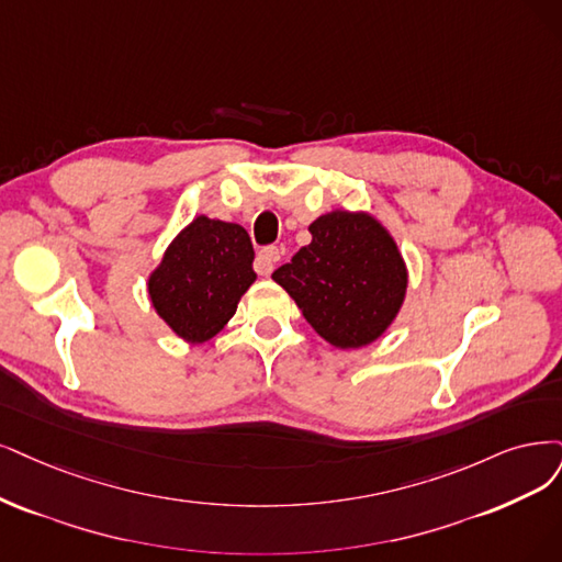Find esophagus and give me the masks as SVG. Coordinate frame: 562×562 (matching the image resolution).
I'll list each match as a JSON object with an SVG mask.
<instances>
[{
    "instance_id": "34e87169",
    "label": "esophagus",
    "mask_w": 562,
    "mask_h": 562,
    "mask_svg": "<svg viewBox=\"0 0 562 562\" xmlns=\"http://www.w3.org/2000/svg\"><path fill=\"white\" fill-rule=\"evenodd\" d=\"M278 261H280V249L278 247H263L261 252L257 255V263H255L257 273L259 276H270V273H273V268H276Z\"/></svg>"
}]
</instances>
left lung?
Listing matches in <instances>:
<instances>
[{"label": "left lung", "mask_w": 562, "mask_h": 562, "mask_svg": "<svg viewBox=\"0 0 562 562\" xmlns=\"http://www.w3.org/2000/svg\"><path fill=\"white\" fill-rule=\"evenodd\" d=\"M313 243L273 280L317 334L338 349L375 342L401 313L407 268L396 240L368 213L334 211L310 224Z\"/></svg>", "instance_id": "1"}]
</instances>
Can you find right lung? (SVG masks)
I'll return each mask as SVG.
<instances>
[{"label":"right lung","instance_id":"obj_1","mask_svg":"<svg viewBox=\"0 0 562 562\" xmlns=\"http://www.w3.org/2000/svg\"><path fill=\"white\" fill-rule=\"evenodd\" d=\"M255 249L240 224L199 215L166 247L148 278L157 315L187 342L217 336L257 280Z\"/></svg>","mask_w":562,"mask_h":562}]
</instances>
